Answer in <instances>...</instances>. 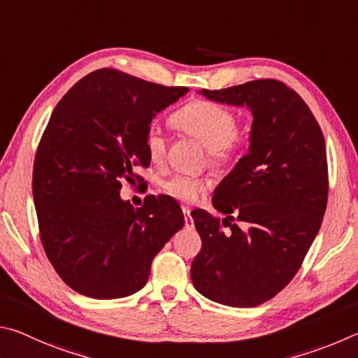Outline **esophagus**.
<instances>
[{"mask_svg":"<svg viewBox=\"0 0 358 358\" xmlns=\"http://www.w3.org/2000/svg\"><path fill=\"white\" fill-rule=\"evenodd\" d=\"M184 217H185V228L187 229H193L195 228V222H193V217L190 215V209L189 208H182Z\"/></svg>","mask_w":358,"mask_h":358,"instance_id":"34e87169","label":"esophagus"}]
</instances>
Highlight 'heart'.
Wrapping results in <instances>:
<instances>
[{"label":"heart","instance_id":"heart-1","mask_svg":"<svg viewBox=\"0 0 358 358\" xmlns=\"http://www.w3.org/2000/svg\"><path fill=\"white\" fill-rule=\"evenodd\" d=\"M174 124L209 149L210 162L224 165L243 146V134L236 129L234 113L220 103L198 100L185 105L173 117ZM144 146L149 159L160 162L166 152V135L159 125H150L144 136ZM169 196L179 201L193 203L204 190V182L187 176H176L163 184Z\"/></svg>","mask_w":358,"mask_h":358}]
</instances>
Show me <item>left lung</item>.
<instances>
[{
    "label": "left lung",
    "mask_w": 358,
    "mask_h": 358,
    "mask_svg": "<svg viewBox=\"0 0 358 358\" xmlns=\"http://www.w3.org/2000/svg\"><path fill=\"white\" fill-rule=\"evenodd\" d=\"M217 103L247 106V155L217 185L214 208L192 212L203 247L192 262L195 289L217 303L252 308L283 289L321 228L329 195L325 141L302 97L277 80L199 91ZM231 213L242 227L229 224Z\"/></svg>",
    "instance_id": "8db88e82"
}]
</instances>
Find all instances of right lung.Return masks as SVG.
I'll use <instances>...</instances> for the list:
<instances>
[{"label": "right lung", "mask_w": 358, "mask_h": 358, "mask_svg": "<svg viewBox=\"0 0 358 358\" xmlns=\"http://www.w3.org/2000/svg\"><path fill=\"white\" fill-rule=\"evenodd\" d=\"M189 92L115 69L75 83L52 113L33 169V198L47 258L67 286L110 300L144 287L150 264L184 227L179 204L119 195L134 166H149L144 136L157 113Z\"/></svg>", "instance_id": "right-lung-1"}]
</instances>
